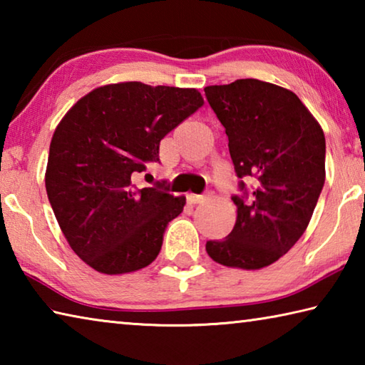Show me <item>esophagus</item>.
<instances>
[{"mask_svg":"<svg viewBox=\"0 0 365 365\" xmlns=\"http://www.w3.org/2000/svg\"><path fill=\"white\" fill-rule=\"evenodd\" d=\"M206 197L201 196V195H187V201L190 205H200V202L205 201Z\"/></svg>","mask_w":365,"mask_h":365,"instance_id":"obj_1","label":"esophagus"}]
</instances>
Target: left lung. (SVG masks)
Returning <instances> with one entry per match:
<instances>
[{
    "instance_id": "8db88e82",
    "label": "left lung",
    "mask_w": 365,
    "mask_h": 365,
    "mask_svg": "<svg viewBox=\"0 0 365 365\" xmlns=\"http://www.w3.org/2000/svg\"><path fill=\"white\" fill-rule=\"evenodd\" d=\"M225 127L238 178L255 180L250 200L233 196L237 222L206 251L227 267H267L292 250L309 225L325 182L322 127L293 91L256 78L206 86Z\"/></svg>"
}]
</instances>
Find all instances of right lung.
Instances as JSON below:
<instances>
[{
  "label": "right lung",
  "mask_w": 365,
  "mask_h": 365,
  "mask_svg": "<svg viewBox=\"0 0 365 365\" xmlns=\"http://www.w3.org/2000/svg\"><path fill=\"white\" fill-rule=\"evenodd\" d=\"M202 104L196 88L122 82L98 86L59 122L46 193L67 243L91 269L128 274L158 257L185 196L133 180L158 163L160 140Z\"/></svg>",
  "instance_id": "right-lung-1"
}]
</instances>
